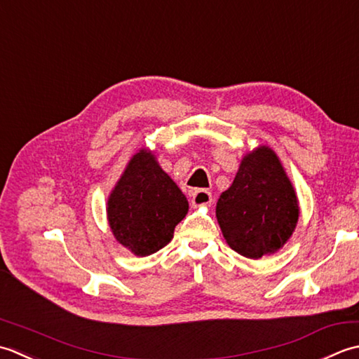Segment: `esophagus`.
I'll return each instance as SVG.
<instances>
[{"label": "esophagus", "mask_w": 359, "mask_h": 359, "mask_svg": "<svg viewBox=\"0 0 359 359\" xmlns=\"http://www.w3.org/2000/svg\"><path fill=\"white\" fill-rule=\"evenodd\" d=\"M212 203V194L206 189H198L192 194L194 206H209Z\"/></svg>", "instance_id": "34e87169"}]
</instances>
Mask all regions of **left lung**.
Masks as SVG:
<instances>
[{
	"label": "left lung",
	"mask_w": 359,
	"mask_h": 359,
	"mask_svg": "<svg viewBox=\"0 0 359 359\" xmlns=\"http://www.w3.org/2000/svg\"><path fill=\"white\" fill-rule=\"evenodd\" d=\"M215 214L226 243L243 257L260 259L287 243L299 220V203L271 149L260 145L241 159Z\"/></svg>",
	"instance_id": "left-lung-1"
}]
</instances>
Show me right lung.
Returning a JSON list of instances; mask_svg holds the SVG:
<instances>
[{
	"label": "right lung",
	"mask_w": 359,
	"mask_h": 359,
	"mask_svg": "<svg viewBox=\"0 0 359 359\" xmlns=\"http://www.w3.org/2000/svg\"><path fill=\"white\" fill-rule=\"evenodd\" d=\"M187 210L184 194L144 149L130 159L107 203L114 238L139 257L170 243L175 226Z\"/></svg>",
	"instance_id": "right-lung-1"
}]
</instances>
